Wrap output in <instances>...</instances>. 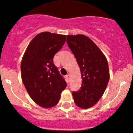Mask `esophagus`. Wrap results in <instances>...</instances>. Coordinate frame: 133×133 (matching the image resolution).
<instances>
[{"label":"esophagus","mask_w":133,"mask_h":133,"mask_svg":"<svg viewBox=\"0 0 133 133\" xmlns=\"http://www.w3.org/2000/svg\"><path fill=\"white\" fill-rule=\"evenodd\" d=\"M69 77H70V76H69V74L66 75V76H65V78H66V79H68V82H69Z\"/></svg>","instance_id":"34e87169"}]
</instances>
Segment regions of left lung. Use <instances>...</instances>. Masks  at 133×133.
Returning <instances> with one entry per match:
<instances>
[{
  "label": "left lung",
  "mask_w": 133,
  "mask_h": 133,
  "mask_svg": "<svg viewBox=\"0 0 133 133\" xmlns=\"http://www.w3.org/2000/svg\"><path fill=\"white\" fill-rule=\"evenodd\" d=\"M67 43L76 57L82 77L79 90L72 92L75 103L89 108L100 100L110 79L108 64L105 55L87 36L68 35Z\"/></svg>",
  "instance_id": "1"
}]
</instances>
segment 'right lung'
I'll return each mask as SVG.
<instances>
[{
    "label": "right lung",
    "mask_w": 133,
    "mask_h": 133,
    "mask_svg": "<svg viewBox=\"0 0 133 133\" xmlns=\"http://www.w3.org/2000/svg\"><path fill=\"white\" fill-rule=\"evenodd\" d=\"M65 35L43 32L32 39L21 63L23 83L35 103L43 108L57 105L66 87L64 79L54 64V56L65 42Z\"/></svg>",
    "instance_id": "right-lung-1"
}]
</instances>
